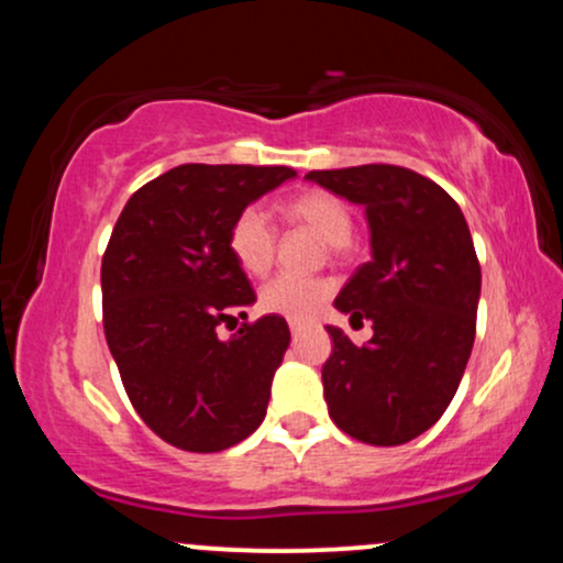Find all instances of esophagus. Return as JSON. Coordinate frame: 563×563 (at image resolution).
<instances>
[{
    "mask_svg": "<svg viewBox=\"0 0 563 563\" xmlns=\"http://www.w3.org/2000/svg\"><path fill=\"white\" fill-rule=\"evenodd\" d=\"M288 325H290V333H294V335H299V333L303 331V322H296V320H290Z\"/></svg>",
    "mask_w": 563,
    "mask_h": 563,
    "instance_id": "esophagus-1",
    "label": "esophagus"
}]
</instances>
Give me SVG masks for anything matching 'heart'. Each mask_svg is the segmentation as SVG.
Here are the masks:
<instances>
[{"mask_svg": "<svg viewBox=\"0 0 563 563\" xmlns=\"http://www.w3.org/2000/svg\"><path fill=\"white\" fill-rule=\"evenodd\" d=\"M286 222L303 228L320 238L328 249L339 254L352 241V211L339 196L328 190H303L280 206ZM230 254L245 275L262 277L269 273L275 260V230L260 209H245L230 228ZM331 296L325 280H299V277H275L260 290V309L286 320H312Z\"/></svg>", "mask_w": 563, "mask_h": 563, "instance_id": "b5f03b06", "label": "heart"}]
</instances>
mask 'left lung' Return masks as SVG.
<instances>
[{
    "mask_svg": "<svg viewBox=\"0 0 563 563\" xmlns=\"http://www.w3.org/2000/svg\"><path fill=\"white\" fill-rule=\"evenodd\" d=\"M307 179L363 206L371 230V262L333 307L349 322L371 320L373 339L354 346L328 325V412L360 442L405 444L448 410L474 346L482 269L466 217L437 183L402 166H349Z\"/></svg>",
    "mask_w": 563,
    "mask_h": 563,
    "instance_id": "obj_1",
    "label": "left lung"
}]
</instances>
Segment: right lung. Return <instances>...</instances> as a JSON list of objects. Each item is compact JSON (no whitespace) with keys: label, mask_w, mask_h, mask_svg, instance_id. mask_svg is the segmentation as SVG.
Returning a JSON list of instances; mask_svg holds the SVG:
<instances>
[{"label":"right lung","mask_w":563,"mask_h":563,"mask_svg":"<svg viewBox=\"0 0 563 563\" xmlns=\"http://www.w3.org/2000/svg\"><path fill=\"white\" fill-rule=\"evenodd\" d=\"M294 177L288 166H174L115 222L100 273L106 339L134 410L174 448L228 450L267 416L290 331L264 314L219 335L256 301L228 238L245 206Z\"/></svg>","instance_id":"right-lung-1"}]
</instances>
